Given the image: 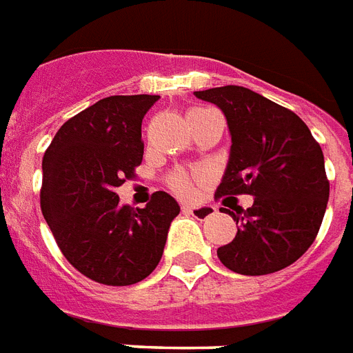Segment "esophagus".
Wrapping results in <instances>:
<instances>
[{
    "label": "esophagus",
    "mask_w": 353,
    "mask_h": 353,
    "mask_svg": "<svg viewBox=\"0 0 353 353\" xmlns=\"http://www.w3.org/2000/svg\"><path fill=\"white\" fill-rule=\"evenodd\" d=\"M183 211L187 214H192L198 220H207L211 219L212 214L216 212V209L212 205H201V207H183Z\"/></svg>",
    "instance_id": "34e87169"
}]
</instances>
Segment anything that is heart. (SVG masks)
<instances>
[{"instance_id": "b5f03b06", "label": "heart", "mask_w": 353, "mask_h": 353, "mask_svg": "<svg viewBox=\"0 0 353 353\" xmlns=\"http://www.w3.org/2000/svg\"><path fill=\"white\" fill-rule=\"evenodd\" d=\"M207 109H201V107H194L188 111V117L192 114H198V112H203ZM200 181V174L198 172H176L168 177V185L176 192L177 196H183V198H188V196L194 192L196 183Z\"/></svg>"}]
</instances>
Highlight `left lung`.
I'll return each mask as SVG.
<instances>
[{"label":"left lung","mask_w":353,"mask_h":353,"mask_svg":"<svg viewBox=\"0 0 353 353\" xmlns=\"http://www.w3.org/2000/svg\"><path fill=\"white\" fill-rule=\"evenodd\" d=\"M196 98L219 105L231 153L216 198L254 196L250 209H220L236 220L235 239L216 250L222 265L244 276L278 272L319 235L330 198L324 153L298 114L244 87L209 88Z\"/></svg>","instance_id":"1"}]
</instances>
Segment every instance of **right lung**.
<instances>
[{
    "label": "right lung",
    "mask_w": 353,
    "mask_h": 353,
    "mask_svg": "<svg viewBox=\"0 0 353 353\" xmlns=\"http://www.w3.org/2000/svg\"><path fill=\"white\" fill-rule=\"evenodd\" d=\"M159 96H109L64 122L42 159L40 209L68 263L92 281L125 287L163 257L179 205L163 190L144 209L114 192L142 163V118Z\"/></svg>",
    "instance_id": "right-lung-1"
}]
</instances>
